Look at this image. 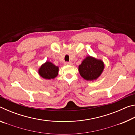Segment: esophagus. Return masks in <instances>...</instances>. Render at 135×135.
Here are the masks:
<instances>
[{
  "mask_svg": "<svg viewBox=\"0 0 135 135\" xmlns=\"http://www.w3.org/2000/svg\"><path fill=\"white\" fill-rule=\"evenodd\" d=\"M65 65H72V62H65Z\"/></svg>",
  "mask_w": 135,
  "mask_h": 135,
  "instance_id": "34e87169",
  "label": "esophagus"
}]
</instances>
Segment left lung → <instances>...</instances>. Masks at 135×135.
I'll list each match as a JSON object with an SVG mask.
<instances>
[{"mask_svg":"<svg viewBox=\"0 0 135 135\" xmlns=\"http://www.w3.org/2000/svg\"><path fill=\"white\" fill-rule=\"evenodd\" d=\"M104 69V64L100 59L88 56L79 66L80 76L86 80L93 81L99 77Z\"/></svg>","mask_w":135,"mask_h":135,"instance_id":"1","label":"left lung"}]
</instances>
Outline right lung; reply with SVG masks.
Segmentation results:
<instances>
[{"instance_id": "1", "label": "right lung", "mask_w": 135, "mask_h": 135, "mask_svg": "<svg viewBox=\"0 0 135 135\" xmlns=\"http://www.w3.org/2000/svg\"><path fill=\"white\" fill-rule=\"evenodd\" d=\"M59 67L51 62L46 61L38 69V74L43 79L50 80L54 79L58 76Z\"/></svg>"}]
</instances>
